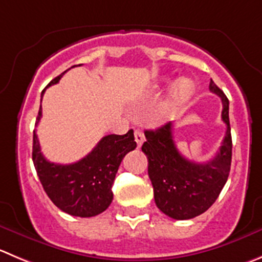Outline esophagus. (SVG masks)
Returning a JSON list of instances; mask_svg holds the SVG:
<instances>
[{"mask_svg":"<svg viewBox=\"0 0 262 262\" xmlns=\"http://www.w3.org/2000/svg\"><path fill=\"white\" fill-rule=\"evenodd\" d=\"M134 135H135V141L136 144H138V146L140 148L141 145H143L144 143V135L143 133H141L140 129H135V133H134Z\"/></svg>","mask_w":262,"mask_h":262,"instance_id":"esophagus-1","label":"esophagus"}]
</instances>
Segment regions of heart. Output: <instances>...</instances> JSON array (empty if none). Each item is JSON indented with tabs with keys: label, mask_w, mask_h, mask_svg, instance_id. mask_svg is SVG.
<instances>
[{
	"label": "heart",
	"mask_w": 262,
	"mask_h": 262,
	"mask_svg": "<svg viewBox=\"0 0 262 262\" xmlns=\"http://www.w3.org/2000/svg\"><path fill=\"white\" fill-rule=\"evenodd\" d=\"M195 92V84L193 83L191 79L181 78L173 83L172 90H171L170 103L172 106L184 105L190 100L191 96Z\"/></svg>",
	"instance_id": "1"
}]
</instances>
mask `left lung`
Wrapping results in <instances>:
<instances>
[{
	"instance_id": "8db88e82",
	"label": "left lung",
	"mask_w": 262,
	"mask_h": 262,
	"mask_svg": "<svg viewBox=\"0 0 262 262\" xmlns=\"http://www.w3.org/2000/svg\"><path fill=\"white\" fill-rule=\"evenodd\" d=\"M211 92L220 96L221 118L226 124L219 153L206 163H195L181 156L172 136V123L145 129L141 150L148 158V173L157 207L175 220H189L206 212L223 190L231 164V134L229 100L211 79Z\"/></svg>"
}]
</instances>
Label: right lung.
Listing matches in <instances>:
<instances>
[{"label":"right lung","mask_w":262,"mask_h":262,"mask_svg":"<svg viewBox=\"0 0 262 262\" xmlns=\"http://www.w3.org/2000/svg\"><path fill=\"white\" fill-rule=\"evenodd\" d=\"M63 74L52 79L49 86L58 83ZM43 92L45 90L41 101ZM41 117L42 108H39L36 126ZM135 148L134 129H129L124 135L104 136L95 148L76 163H51L41 153L34 129L32 158L39 181L56 207L72 216L92 217L104 212L112 203V185L119 164Z\"/></svg>","instance_id":"obj_1"}]
</instances>
